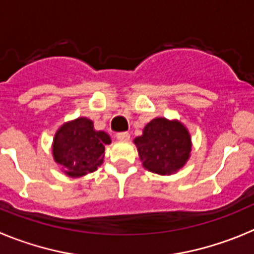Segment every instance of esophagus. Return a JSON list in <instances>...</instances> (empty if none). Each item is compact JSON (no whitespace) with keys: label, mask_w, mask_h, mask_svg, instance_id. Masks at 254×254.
Here are the masks:
<instances>
[{"label":"esophagus","mask_w":254,"mask_h":254,"mask_svg":"<svg viewBox=\"0 0 254 254\" xmlns=\"http://www.w3.org/2000/svg\"><path fill=\"white\" fill-rule=\"evenodd\" d=\"M116 139L120 141H127L130 139V134L127 131H122L116 134Z\"/></svg>","instance_id":"esophagus-1"}]
</instances>
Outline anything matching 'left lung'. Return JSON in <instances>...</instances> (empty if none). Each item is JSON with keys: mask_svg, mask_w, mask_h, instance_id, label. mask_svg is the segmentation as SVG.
I'll list each match as a JSON object with an SVG mask.
<instances>
[{"mask_svg": "<svg viewBox=\"0 0 254 254\" xmlns=\"http://www.w3.org/2000/svg\"><path fill=\"white\" fill-rule=\"evenodd\" d=\"M145 170L161 176L178 172L187 163L192 149L190 131L180 120L155 118L134 139Z\"/></svg>", "mask_w": 254, "mask_h": 254, "instance_id": "8db88e82", "label": "left lung"}]
</instances>
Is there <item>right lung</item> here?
Listing matches in <instances>:
<instances>
[{
	"mask_svg": "<svg viewBox=\"0 0 254 254\" xmlns=\"http://www.w3.org/2000/svg\"><path fill=\"white\" fill-rule=\"evenodd\" d=\"M111 144L106 131L96 130L87 118L64 123L54 135L52 154L68 177L78 178L95 172L105 158V145Z\"/></svg>",
	"mask_w": 254,
	"mask_h": 254,
	"instance_id": "add662e5",
	"label": "right lung"
}]
</instances>
